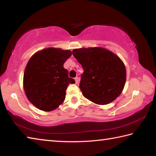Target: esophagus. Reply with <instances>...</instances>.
<instances>
[{"label":"esophagus","instance_id":"obj_1","mask_svg":"<svg viewBox=\"0 0 156 156\" xmlns=\"http://www.w3.org/2000/svg\"><path fill=\"white\" fill-rule=\"evenodd\" d=\"M74 80H75L76 83L78 84V77H76V78H74Z\"/></svg>","mask_w":156,"mask_h":156}]
</instances>
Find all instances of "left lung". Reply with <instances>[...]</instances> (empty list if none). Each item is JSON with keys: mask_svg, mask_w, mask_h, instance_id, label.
I'll return each instance as SVG.
<instances>
[{"mask_svg": "<svg viewBox=\"0 0 156 156\" xmlns=\"http://www.w3.org/2000/svg\"><path fill=\"white\" fill-rule=\"evenodd\" d=\"M72 54L84 69L79 85L84 97L98 105H107L120 96L126 73L119 57L99 47L75 49Z\"/></svg>", "mask_w": 156, "mask_h": 156, "instance_id": "obj_1", "label": "left lung"}]
</instances>
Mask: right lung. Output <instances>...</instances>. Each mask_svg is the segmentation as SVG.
I'll list each match as a JSON object with an SVG mask.
<instances>
[{"label":"right lung","mask_w":156,"mask_h":156,"mask_svg":"<svg viewBox=\"0 0 156 156\" xmlns=\"http://www.w3.org/2000/svg\"><path fill=\"white\" fill-rule=\"evenodd\" d=\"M72 54L69 50L49 47L30 58L25 69L23 88L28 100L38 109L51 112L64 102L69 84L75 83L63 67Z\"/></svg>","instance_id":"right-lung-1"}]
</instances>
